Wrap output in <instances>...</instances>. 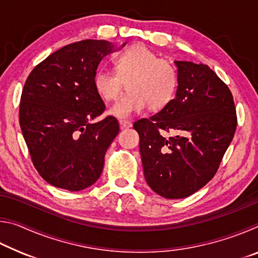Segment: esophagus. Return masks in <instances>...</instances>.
Instances as JSON below:
<instances>
[{"label":"esophagus","instance_id":"esophagus-1","mask_svg":"<svg viewBox=\"0 0 258 258\" xmlns=\"http://www.w3.org/2000/svg\"><path fill=\"white\" fill-rule=\"evenodd\" d=\"M119 125H120V128H130V127H132V123H131L130 120H123L121 119L120 121H119Z\"/></svg>","mask_w":258,"mask_h":258}]
</instances>
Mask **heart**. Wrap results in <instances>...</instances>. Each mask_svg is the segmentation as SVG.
<instances>
[{"mask_svg":"<svg viewBox=\"0 0 258 258\" xmlns=\"http://www.w3.org/2000/svg\"><path fill=\"white\" fill-rule=\"evenodd\" d=\"M113 64L115 71L101 67L94 73L93 87L104 101H112L119 97L126 82L130 91L109 109V113L117 118H127L147 107L159 110L175 94V66L146 46L134 45L125 50L113 59Z\"/></svg>","mask_w":258,"mask_h":258,"instance_id":"b5f03b06","label":"heart"}]
</instances>
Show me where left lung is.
Returning <instances> with one entry per match:
<instances>
[{
	"label": "left lung",
	"mask_w": 258,
	"mask_h": 258,
	"mask_svg": "<svg viewBox=\"0 0 258 258\" xmlns=\"http://www.w3.org/2000/svg\"><path fill=\"white\" fill-rule=\"evenodd\" d=\"M176 97L133 124L145 178L167 199L189 197L211 181L232 141L237 112L228 85L203 63L175 61ZM174 130V137L164 132Z\"/></svg>",
	"instance_id": "left-lung-1"
}]
</instances>
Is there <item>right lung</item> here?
<instances>
[{"instance_id":"obj_1","label":"right lung","mask_w":258,"mask_h":258,"mask_svg":"<svg viewBox=\"0 0 258 258\" xmlns=\"http://www.w3.org/2000/svg\"><path fill=\"white\" fill-rule=\"evenodd\" d=\"M112 50L104 40L72 43L38 63L25 82L20 127L35 168L51 185L80 191L101 175L119 124L113 116L91 123L106 109L93 75Z\"/></svg>"}]
</instances>
